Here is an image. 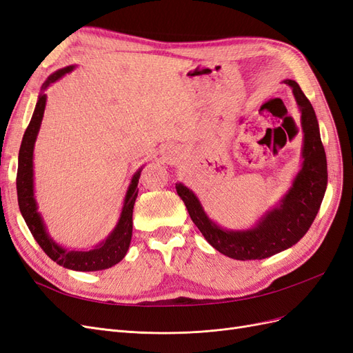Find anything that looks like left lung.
Instances as JSON below:
<instances>
[{"mask_svg":"<svg viewBox=\"0 0 353 353\" xmlns=\"http://www.w3.org/2000/svg\"><path fill=\"white\" fill-rule=\"evenodd\" d=\"M284 83L293 90L297 108L302 113L303 160L292 187L279 205L265 212L249 230H227L206 215L193 191L181 183L175 184L178 196L183 199L191 219L208 243L222 254L237 261L265 259L292 248L312 225L325 194L327 159L314 108L296 81L287 79Z\"/></svg>","mask_w":353,"mask_h":353,"instance_id":"8db88e82","label":"left lung"}]
</instances>
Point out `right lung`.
<instances>
[{
	"label": "right lung",
	"instance_id": "1",
	"mask_svg": "<svg viewBox=\"0 0 353 353\" xmlns=\"http://www.w3.org/2000/svg\"><path fill=\"white\" fill-rule=\"evenodd\" d=\"M73 69L74 66L59 69L50 74L48 79L42 83L34 114H32V119L26 128L22 145H20L19 150L16 185L20 213H22L32 236L41 245V249L47 253L48 258L63 266V268L90 272L112 268L113 265L119 263L125 258L128 249H130L132 237V209L138 196V179H140L143 168L138 169L131 179V184L125 194L121 216L108 239L90 250H69L61 248L60 244L48 236L44 219L41 218V213L38 212L34 194V147L47 104V94L44 91L52 82L59 81Z\"/></svg>",
	"mask_w": 353,
	"mask_h": 353
}]
</instances>
